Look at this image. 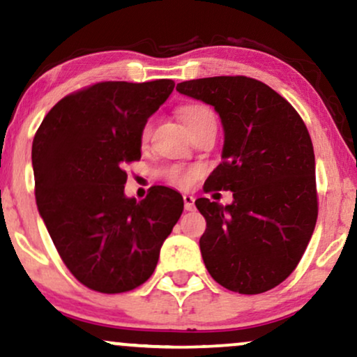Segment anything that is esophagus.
<instances>
[{
    "mask_svg": "<svg viewBox=\"0 0 357 357\" xmlns=\"http://www.w3.org/2000/svg\"><path fill=\"white\" fill-rule=\"evenodd\" d=\"M183 201H184V209H186V211H192V209H195V197L191 195H184Z\"/></svg>",
    "mask_w": 357,
    "mask_h": 357,
    "instance_id": "1",
    "label": "esophagus"
}]
</instances>
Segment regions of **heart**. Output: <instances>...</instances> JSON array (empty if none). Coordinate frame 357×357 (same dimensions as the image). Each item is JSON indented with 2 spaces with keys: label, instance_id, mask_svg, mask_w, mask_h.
Listing matches in <instances>:
<instances>
[{
  "label": "heart",
  "instance_id": "obj_1",
  "mask_svg": "<svg viewBox=\"0 0 357 357\" xmlns=\"http://www.w3.org/2000/svg\"><path fill=\"white\" fill-rule=\"evenodd\" d=\"M179 116H181L183 123L186 124L188 130H191L195 124H197L201 119H204L206 116H214L213 109L209 106L203 105V102H190V105H184L181 109H179ZM149 135V124H146L141 131V139L146 141V137ZM197 178V169L196 167H183V166H169L162 171V179L166 183L173 184V186L190 188L192 183L196 181Z\"/></svg>",
  "mask_w": 357,
  "mask_h": 357
}]
</instances>
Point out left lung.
Listing matches in <instances>:
<instances>
[{"label": "left lung", "mask_w": 357, "mask_h": 357, "mask_svg": "<svg viewBox=\"0 0 357 357\" xmlns=\"http://www.w3.org/2000/svg\"><path fill=\"white\" fill-rule=\"evenodd\" d=\"M179 93L214 106L225 128L222 162L196 199L206 220L201 255L211 278L239 294L281 284L306 251L317 220L316 162L306 124L281 94L248 76L183 81Z\"/></svg>", "instance_id": "8db88e82"}]
</instances>
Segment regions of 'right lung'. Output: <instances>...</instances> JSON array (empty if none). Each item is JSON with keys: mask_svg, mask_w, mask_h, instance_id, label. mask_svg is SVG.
I'll list each match as a JSON object with an SVG mask.
<instances>
[{"mask_svg": "<svg viewBox=\"0 0 357 357\" xmlns=\"http://www.w3.org/2000/svg\"><path fill=\"white\" fill-rule=\"evenodd\" d=\"M173 88V79L86 86L56 102L34 135L38 211L70 273L98 293L148 281L183 213L171 188L124 196V165L141 160V131Z\"/></svg>", "mask_w": 357, "mask_h": 357, "instance_id": "add662e5", "label": "right lung"}]
</instances>
